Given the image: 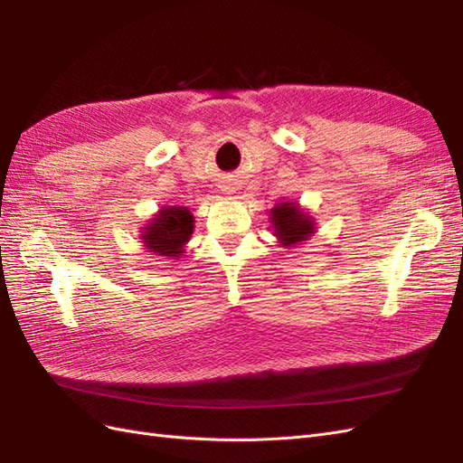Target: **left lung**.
Returning a JSON list of instances; mask_svg holds the SVG:
<instances>
[{"label": "left lung", "mask_w": 463, "mask_h": 463, "mask_svg": "<svg viewBox=\"0 0 463 463\" xmlns=\"http://www.w3.org/2000/svg\"><path fill=\"white\" fill-rule=\"evenodd\" d=\"M269 216L272 223V233L276 235L279 247H296L317 233V223L309 214V210L301 208L293 201L278 203L274 208H270Z\"/></svg>", "instance_id": "1"}]
</instances>
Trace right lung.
I'll return each mask as SVG.
<instances>
[{
  "instance_id": "add662e5",
  "label": "right lung",
  "mask_w": 463,
  "mask_h": 463,
  "mask_svg": "<svg viewBox=\"0 0 463 463\" xmlns=\"http://www.w3.org/2000/svg\"><path fill=\"white\" fill-rule=\"evenodd\" d=\"M193 230L194 218L187 206H162L141 230L143 247L150 255L167 260L179 259L185 253Z\"/></svg>"
}]
</instances>
